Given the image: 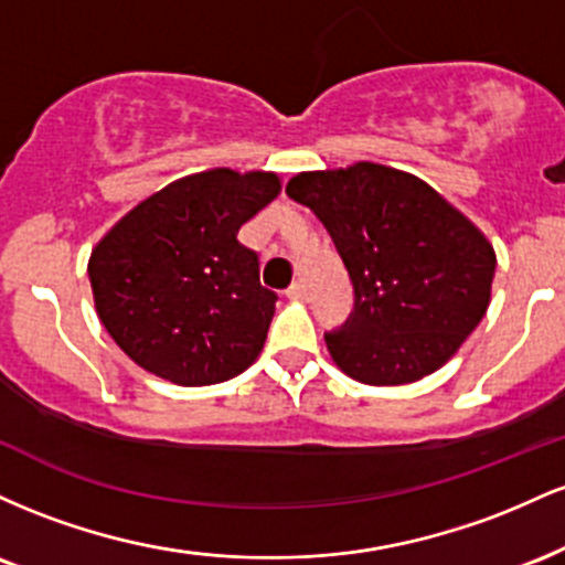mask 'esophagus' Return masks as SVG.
<instances>
[{"mask_svg": "<svg viewBox=\"0 0 565 565\" xmlns=\"http://www.w3.org/2000/svg\"><path fill=\"white\" fill-rule=\"evenodd\" d=\"M287 297H289V300H305V297H308V289H305L302 281H295L287 289Z\"/></svg>", "mask_w": 565, "mask_h": 565, "instance_id": "34e87169", "label": "esophagus"}]
</instances>
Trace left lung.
Wrapping results in <instances>:
<instances>
[{
    "label": "left lung",
    "instance_id": "left-lung-1",
    "mask_svg": "<svg viewBox=\"0 0 565 565\" xmlns=\"http://www.w3.org/2000/svg\"><path fill=\"white\" fill-rule=\"evenodd\" d=\"M287 193L321 220L353 281V313L327 334L348 377L377 387L423 380L481 323L494 246L425 180L359 161L295 174Z\"/></svg>",
    "mask_w": 565,
    "mask_h": 565
}]
</instances>
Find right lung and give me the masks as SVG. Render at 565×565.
Segmentation results:
<instances>
[{
  "label": "right lung",
  "mask_w": 565,
  "mask_h": 565,
  "mask_svg": "<svg viewBox=\"0 0 565 565\" xmlns=\"http://www.w3.org/2000/svg\"><path fill=\"white\" fill-rule=\"evenodd\" d=\"M281 193L276 172L188 174L140 201L89 255L95 310L146 372L183 387L255 364L276 310L238 228Z\"/></svg>",
  "instance_id": "add662e5"
}]
</instances>
